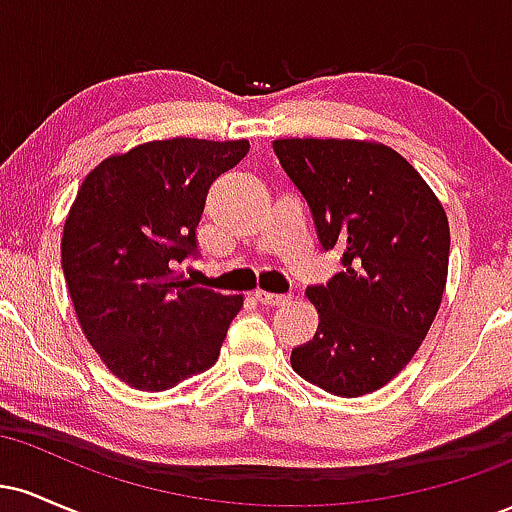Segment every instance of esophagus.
Wrapping results in <instances>:
<instances>
[{
    "label": "esophagus",
    "instance_id": "obj_1",
    "mask_svg": "<svg viewBox=\"0 0 512 512\" xmlns=\"http://www.w3.org/2000/svg\"><path fill=\"white\" fill-rule=\"evenodd\" d=\"M255 298L264 305H286L291 301V296H286V293H267V291H255Z\"/></svg>",
    "mask_w": 512,
    "mask_h": 512
}]
</instances>
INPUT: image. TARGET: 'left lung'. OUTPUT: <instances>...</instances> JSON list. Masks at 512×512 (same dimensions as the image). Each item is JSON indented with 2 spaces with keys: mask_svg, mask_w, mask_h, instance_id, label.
<instances>
[{
  "mask_svg": "<svg viewBox=\"0 0 512 512\" xmlns=\"http://www.w3.org/2000/svg\"><path fill=\"white\" fill-rule=\"evenodd\" d=\"M274 154L344 269L308 286L317 332L291 351L301 378L339 397L380 390L411 361L448 279L443 204L407 158L361 139H276Z\"/></svg>",
  "mask_w": 512,
  "mask_h": 512,
  "instance_id": "left-lung-1",
  "label": "left lung"
}]
</instances>
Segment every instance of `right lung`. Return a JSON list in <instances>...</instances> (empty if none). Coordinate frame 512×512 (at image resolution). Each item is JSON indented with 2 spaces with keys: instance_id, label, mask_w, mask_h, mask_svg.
I'll return each mask as SVG.
<instances>
[{
  "instance_id": "add662e5",
  "label": "right lung",
  "mask_w": 512,
  "mask_h": 512,
  "mask_svg": "<svg viewBox=\"0 0 512 512\" xmlns=\"http://www.w3.org/2000/svg\"><path fill=\"white\" fill-rule=\"evenodd\" d=\"M248 139H163L98 163L62 233V269L86 339L134 390H170L219 358L243 296L195 286L178 264L197 255L211 182Z\"/></svg>"
}]
</instances>
